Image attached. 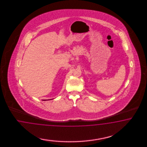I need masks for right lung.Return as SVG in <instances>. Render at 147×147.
<instances>
[{
  "label": "right lung",
  "instance_id": "right-lung-1",
  "mask_svg": "<svg viewBox=\"0 0 147 147\" xmlns=\"http://www.w3.org/2000/svg\"><path fill=\"white\" fill-rule=\"evenodd\" d=\"M45 101V100H44Z\"/></svg>",
  "mask_w": 147,
  "mask_h": 147
}]
</instances>
